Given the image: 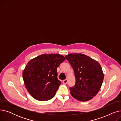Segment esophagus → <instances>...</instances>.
<instances>
[{
  "label": "esophagus",
  "instance_id": "obj_1",
  "mask_svg": "<svg viewBox=\"0 0 121 121\" xmlns=\"http://www.w3.org/2000/svg\"><path fill=\"white\" fill-rule=\"evenodd\" d=\"M67 82H68V79L67 78H66V79H65V80L63 81V83L64 84H67Z\"/></svg>",
  "mask_w": 121,
  "mask_h": 121
}]
</instances>
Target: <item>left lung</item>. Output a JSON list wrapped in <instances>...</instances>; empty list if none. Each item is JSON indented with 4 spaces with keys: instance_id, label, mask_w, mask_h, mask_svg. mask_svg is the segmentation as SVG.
<instances>
[{
    "instance_id": "obj_1",
    "label": "left lung",
    "mask_w": 121,
    "mask_h": 121,
    "mask_svg": "<svg viewBox=\"0 0 121 121\" xmlns=\"http://www.w3.org/2000/svg\"><path fill=\"white\" fill-rule=\"evenodd\" d=\"M73 68L75 84L69 88L72 96L81 101L92 99L103 84L104 74L99 63L81 53H71L65 56Z\"/></svg>"
}]
</instances>
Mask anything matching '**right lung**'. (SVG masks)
I'll list each match as a JSON object with an SVG mask.
<instances>
[{"mask_svg": "<svg viewBox=\"0 0 121 121\" xmlns=\"http://www.w3.org/2000/svg\"><path fill=\"white\" fill-rule=\"evenodd\" d=\"M65 60L58 54H43L30 60L22 73L25 87L35 99L44 101L54 97L61 82L57 68Z\"/></svg>", "mask_w": 121, "mask_h": 121, "instance_id": "right-lung-1", "label": "right lung"}]
</instances>
